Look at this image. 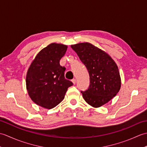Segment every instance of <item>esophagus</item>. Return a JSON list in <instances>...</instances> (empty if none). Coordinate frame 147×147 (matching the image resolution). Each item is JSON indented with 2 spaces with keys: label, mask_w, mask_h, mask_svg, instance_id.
I'll use <instances>...</instances> for the list:
<instances>
[{
  "label": "esophagus",
  "mask_w": 147,
  "mask_h": 147,
  "mask_svg": "<svg viewBox=\"0 0 147 147\" xmlns=\"http://www.w3.org/2000/svg\"><path fill=\"white\" fill-rule=\"evenodd\" d=\"M72 82L73 83V84L74 85V84H76V80L74 78V79H73L72 80Z\"/></svg>",
  "instance_id": "34e87169"
}]
</instances>
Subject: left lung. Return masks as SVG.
<instances>
[{
    "mask_svg": "<svg viewBox=\"0 0 147 147\" xmlns=\"http://www.w3.org/2000/svg\"><path fill=\"white\" fill-rule=\"evenodd\" d=\"M71 47L88 71L90 83L88 90L81 92L83 97L92 107H100L114 98L121 88L117 65L110 55L91 43Z\"/></svg>",
    "mask_w": 147,
    "mask_h": 147,
    "instance_id": "obj_1",
    "label": "left lung"
}]
</instances>
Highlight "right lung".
<instances>
[{
  "instance_id": "add662e5",
  "label": "right lung",
  "mask_w": 147,
  "mask_h": 147,
  "mask_svg": "<svg viewBox=\"0 0 147 147\" xmlns=\"http://www.w3.org/2000/svg\"><path fill=\"white\" fill-rule=\"evenodd\" d=\"M67 46L52 43L40 51L31 64L26 79L31 99L38 105L51 109L64 98L67 88L73 85L64 77L65 68L60 65Z\"/></svg>"
}]
</instances>
